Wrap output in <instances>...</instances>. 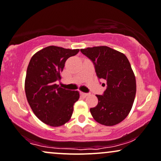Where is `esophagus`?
<instances>
[{"label": "esophagus", "mask_w": 161, "mask_h": 161, "mask_svg": "<svg viewBox=\"0 0 161 161\" xmlns=\"http://www.w3.org/2000/svg\"><path fill=\"white\" fill-rule=\"evenodd\" d=\"M80 94H81V96H83V97H86V96H89V94L85 93V92H81Z\"/></svg>", "instance_id": "1"}]
</instances>
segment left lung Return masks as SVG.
<instances>
[{"label":"left lung","mask_w":161,"mask_h":161,"mask_svg":"<svg viewBox=\"0 0 161 161\" xmlns=\"http://www.w3.org/2000/svg\"><path fill=\"white\" fill-rule=\"evenodd\" d=\"M80 51L93 62L97 77L106 81L104 93L96 95L97 106L90 109L92 117L105 126L118 124L128 116L136 96V78L129 60L124 54L107 46Z\"/></svg>","instance_id":"1"}]
</instances>
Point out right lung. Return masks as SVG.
I'll list each match as a JSON object with an SVG mask.
<instances>
[{"label":"right lung","mask_w":161,"mask_h":161,"mask_svg":"<svg viewBox=\"0 0 161 161\" xmlns=\"http://www.w3.org/2000/svg\"><path fill=\"white\" fill-rule=\"evenodd\" d=\"M79 49L48 46L31 57L27 69L25 89L27 100L35 116L47 125L60 126L72 117L78 91L61 88L56 82L69 57Z\"/></svg>","instance_id":"right-lung-1"}]
</instances>
